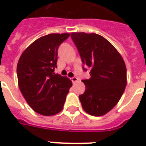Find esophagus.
<instances>
[{
  "instance_id": "esophagus-1",
  "label": "esophagus",
  "mask_w": 146,
  "mask_h": 146,
  "mask_svg": "<svg viewBox=\"0 0 146 146\" xmlns=\"http://www.w3.org/2000/svg\"><path fill=\"white\" fill-rule=\"evenodd\" d=\"M71 80L73 81V83H76L79 81V79H78L77 77H76V76H73V77L71 78Z\"/></svg>"
}]
</instances>
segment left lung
<instances>
[{"label":"left lung","instance_id":"8db88e82","mask_svg":"<svg viewBox=\"0 0 146 146\" xmlns=\"http://www.w3.org/2000/svg\"><path fill=\"white\" fill-rule=\"evenodd\" d=\"M71 37L82 62L91 69V77L83 80L85 92L79 96L82 108L92 116H103L118 103L125 90V62L115 47L101 35L75 32Z\"/></svg>","mask_w":146,"mask_h":146}]
</instances>
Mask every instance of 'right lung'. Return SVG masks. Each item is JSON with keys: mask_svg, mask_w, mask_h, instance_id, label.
I'll use <instances>...</instances> for the list:
<instances>
[{"mask_svg": "<svg viewBox=\"0 0 146 146\" xmlns=\"http://www.w3.org/2000/svg\"><path fill=\"white\" fill-rule=\"evenodd\" d=\"M70 33H51L26 48L17 64L18 84L27 103L36 113L53 116L63 109L73 84L66 76L54 73L58 48Z\"/></svg>", "mask_w": 146, "mask_h": 146, "instance_id": "1", "label": "right lung"}]
</instances>
